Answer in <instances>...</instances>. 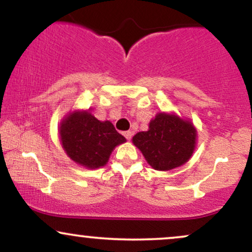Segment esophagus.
<instances>
[{"mask_svg": "<svg viewBox=\"0 0 252 252\" xmlns=\"http://www.w3.org/2000/svg\"><path fill=\"white\" fill-rule=\"evenodd\" d=\"M123 135H124V137L126 138V140H130V138L132 137V135H134V132L130 131V130H128V131H124Z\"/></svg>", "mask_w": 252, "mask_h": 252, "instance_id": "obj_1", "label": "esophagus"}]
</instances>
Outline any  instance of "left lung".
<instances>
[{
	"instance_id": "8db88e82",
	"label": "left lung",
	"mask_w": 252,
	"mask_h": 252,
	"mask_svg": "<svg viewBox=\"0 0 252 252\" xmlns=\"http://www.w3.org/2000/svg\"><path fill=\"white\" fill-rule=\"evenodd\" d=\"M132 143L153 169L167 172L185 164L193 155L196 129L189 120H182L174 112H158L147 131L132 137Z\"/></svg>"
}]
</instances>
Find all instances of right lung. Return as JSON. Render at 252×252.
Here are the masks:
<instances>
[{"mask_svg":"<svg viewBox=\"0 0 252 252\" xmlns=\"http://www.w3.org/2000/svg\"><path fill=\"white\" fill-rule=\"evenodd\" d=\"M59 135L66 155L88 169L105 166L114 149L126 141L110 121L97 120L89 110L66 115L60 122Z\"/></svg>","mask_w":252,"mask_h":252,"instance_id":"right-lung-1","label":"right lung"}]
</instances>
